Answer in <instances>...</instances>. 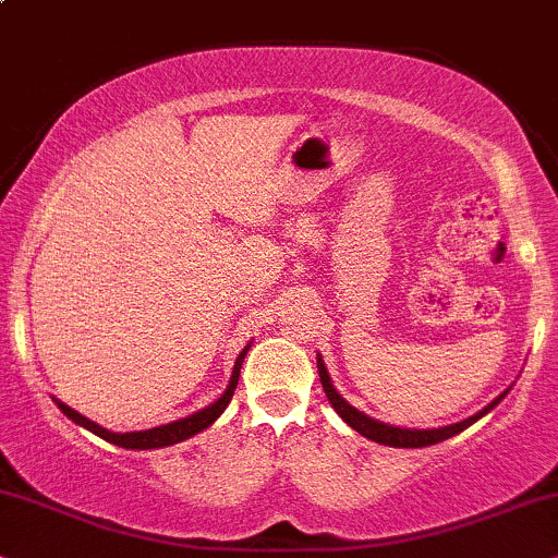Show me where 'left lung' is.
Returning <instances> with one entry per match:
<instances>
[{"mask_svg": "<svg viewBox=\"0 0 558 558\" xmlns=\"http://www.w3.org/2000/svg\"><path fill=\"white\" fill-rule=\"evenodd\" d=\"M316 368H319L322 389H324V393H327L329 404L335 407V412L340 414V417L348 422V425L355 429V433L365 435L373 442H380V446H391V448H425V446H435V442H440V440H448V437L463 433V429L474 425L476 420H482L486 412H492V409H495L499 401L505 399V393L510 391V389L502 391L495 401H492V404H486L482 412H476L474 417H469V420H463V422H456V425L435 427V429H409V427H391V425H386V422L373 420V417H368V414H363L361 409H355L352 404H348V401L340 397V391L335 389V384H331L329 373H327V368H324L322 355L316 357Z\"/></svg>", "mask_w": 558, "mask_h": 558, "instance_id": "1", "label": "left lung"}]
</instances>
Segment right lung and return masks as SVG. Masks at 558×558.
Instances as JSON below:
<instances>
[{
  "label": "right lung",
  "mask_w": 558,
  "mask_h": 558,
  "mask_svg": "<svg viewBox=\"0 0 558 558\" xmlns=\"http://www.w3.org/2000/svg\"><path fill=\"white\" fill-rule=\"evenodd\" d=\"M252 344H246V348L239 352L236 363H234V371H231V380L227 386V391L218 397L214 404H208L206 409H201V412L195 414H187V417H182L178 422H169V425H159V427H151V429H138V433H110V429H105L97 425V422H92L84 417V414L74 412L72 407L63 404V401L56 399V404L63 414H66L69 420L76 422V425H82L84 429H89V433H95L97 437H102V440L112 442V446H121V448H131V450H151V448H165V446H174V442H182L187 440V437H193L201 433V429H206L214 425V422L221 417L223 409L229 407L231 397H234V389L239 384V371H242V363H244V355L246 350H250Z\"/></svg>",
  "instance_id": "right-lung-1"
}]
</instances>
